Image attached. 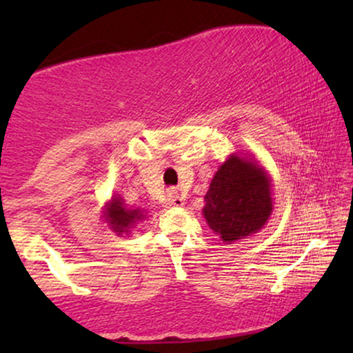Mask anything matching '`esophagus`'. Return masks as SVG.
<instances>
[{
    "instance_id": "esophagus-1",
    "label": "esophagus",
    "mask_w": 353,
    "mask_h": 353,
    "mask_svg": "<svg viewBox=\"0 0 353 353\" xmlns=\"http://www.w3.org/2000/svg\"><path fill=\"white\" fill-rule=\"evenodd\" d=\"M183 204H185V202H183V197L175 191H172L165 199V207H181Z\"/></svg>"
}]
</instances>
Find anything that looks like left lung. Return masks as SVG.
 Listing matches in <instances>:
<instances>
[{
  "instance_id": "8db88e82",
  "label": "left lung",
  "mask_w": 353,
  "mask_h": 353,
  "mask_svg": "<svg viewBox=\"0 0 353 353\" xmlns=\"http://www.w3.org/2000/svg\"><path fill=\"white\" fill-rule=\"evenodd\" d=\"M268 173L254 159L231 154L212 178L202 209L207 223L226 244L257 233L273 212Z\"/></svg>"
}]
</instances>
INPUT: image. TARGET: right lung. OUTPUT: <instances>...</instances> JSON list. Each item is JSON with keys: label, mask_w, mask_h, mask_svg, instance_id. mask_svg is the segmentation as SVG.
<instances>
[{"label": "right lung", "mask_w": 353, "mask_h": 353, "mask_svg": "<svg viewBox=\"0 0 353 353\" xmlns=\"http://www.w3.org/2000/svg\"><path fill=\"white\" fill-rule=\"evenodd\" d=\"M104 220L108 221L110 230L115 231L117 234H128L132 233V228L138 221L146 219L141 209H128L125 205L123 199L120 196H112L103 212Z\"/></svg>", "instance_id": "right-lung-1"}]
</instances>
